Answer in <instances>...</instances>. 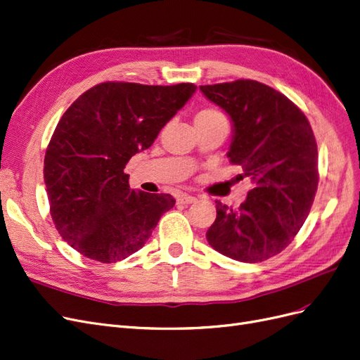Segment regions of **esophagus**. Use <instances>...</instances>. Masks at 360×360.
<instances>
[{"mask_svg": "<svg viewBox=\"0 0 360 360\" xmlns=\"http://www.w3.org/2000/svg\"><path fill=\"white\" fill-rule=\"evenodd\" d=\"M177 201H179L180 204H192V202L196 201V198L192 196V195H188V193H183V195H180V196L177 198Z\"/></svg>", "mask_w": 360, "mask_h": 360, "instance_id": "obj_1", "label": "esophagus"}]
</instances>
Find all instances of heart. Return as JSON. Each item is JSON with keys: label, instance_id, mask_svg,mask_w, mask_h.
<instances>
[{"label": "heart", "instance_id": "1", "mask_svg": "<svg viewBox=\"0 0 360 360\" xmlns=\"http://www.w3.org/2000/svg\"><path fill=\"white\" fill-rule=\"evenodd\" d=\"M212 122H226V117L216 107L204 108L195 116V123H212Z\"/></svg>", "mask_w": 360, "mask_h": 360}]
</instances>
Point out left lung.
I'll return each mask as SVG.
<instances>
[{
  "mask_svg": "<svg viewBox=\"0 0 360 360\" xmlns=\"http://www.w3.org/2000/svg\"><path fill=\"white\" fill-rule=\"evenodd\" d=\"M233 122L228 158L253 183L232 208L216 201L207 231L214 250L240 262H262L292 243L319 184L317 143L305 115L288 96L256 80L200 86Z\"/></svg>",
  "mask_w": 360,
  "mask_h": 360,
  "instance_id": "obj_1",
  "label": "left lung"
}]
</instances>
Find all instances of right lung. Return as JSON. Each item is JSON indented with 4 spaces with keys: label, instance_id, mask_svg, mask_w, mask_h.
<instances>
[{
    "label": "right lung",
    "instance_id": "1",
    "mask_svg": "<svg viewBox=\"0 0 360 360\" xmlns=\"http://www.w3.org/2000/svg\"><path fill=\"white\" fill-rule=\"evenodd\" d=\"M193 83L104 82L60 117L44 156L51 216L74 250L103 264L139 252L176 200L129 188V159L150 147Z\"/></svg>",
    "mask_w": 360,
    "mask_h": 360
}]
</instances>
